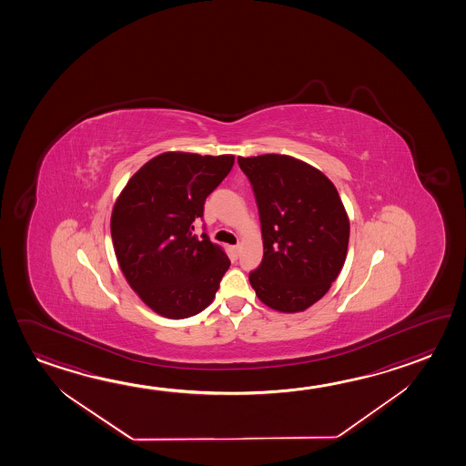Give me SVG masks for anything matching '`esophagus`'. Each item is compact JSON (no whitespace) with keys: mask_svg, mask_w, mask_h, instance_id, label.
I'll list each match as a JSON object with an SVG mask.
<instances>
[{"mask_svg":"<svg viewBox=\"0 0 466 466\" xmlns=\"http://www.w3.org/2000/svg\"><path fill=\"white\" fill-rule=\"evenodd\" d=\"M239 249H241V246L239 245L233 246V248H231V251H233V254H235V258H238V254H239Z\"/></svg>","mask_w":466,"mask_h":466,"instance_id":"1","label":"esophagus"}]
</instances>
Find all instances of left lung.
Segmentation results:
<instances>
[{
  "mask_svg": "<svg viewBox=\"0 0 466 466\" xmlns=\"http://www.w3.org/2000/svg\"><path fill=\"white\" fill-rule=\"evenodd\" d=\"M238 165L253 186L264 245L249 282L272 309L303 311L323 299L346 260L339 194L321 171L287 155L239 157Z\"/></svg>",
  "mask_w": 466,
  "mask_h": 466,
  "instance_id": "1",
  "label": "left lung"
}]
</instances>
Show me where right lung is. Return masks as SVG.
Segmentation results:
<instances>
[{"label": "right lung", "mask_w": 466, "mask_h": 466, "mask_svg": "<svg viewBox=\"0 0 466 466\" xmlns=\"http://www.w3.org/2000/svg\"><path fill=\"white\" fill-rule=\"evenodd\" d=\"M233 163V155L167 151L143 165L118 196L111 217L118 266L158 315L189 318L215 299L228 256L192 229Z\"/></svg>", "instance_id": "obj_1"}]
</instances>
